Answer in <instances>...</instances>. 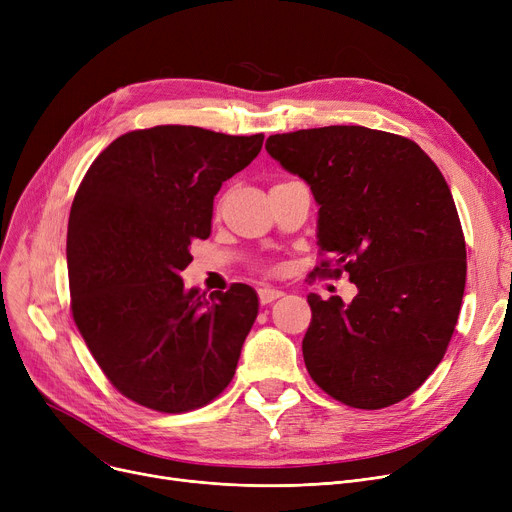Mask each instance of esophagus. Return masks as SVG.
<instances>
[{
  "label": "esophagus",
  "instance_id": "obj_1",
  "mask_svg": "<svg viewBox=\"0 0 512 512\" xmlns=\"http://www.w3.org/2000/svg\"><path fill=\"white\" fill-rule=\"evenodd\" d=\"M257 294H259V303H261V305L274 303V301H278L280 297H284V292H282V290H276V288H259Z\"/></svg>",
  "mask_w": 512,
  "mask_h": 512
}]
</instances>
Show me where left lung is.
<instances>
[{"mask_svg":"<svg viewBox=\"0 0 512 512\" xmlns=\"http://www.w3.org/2000/svg\"><path fill=\"white\" fill-rule=\"evenodd\" d=\"M265 149L319 205L326 259L311 278L357 284L351 305L307 297L309 375L348 407L396 405L442 361L463 303L465 236L442 172L411 139L365 126L272 134Z\"/></svg>","mask_w":512,"mask_h":512,"instance_id":"1","label":"left lung"}]
</instances>
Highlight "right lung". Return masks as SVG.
<instances>
[{"label": "right lung", "instance_id": "obj_1", "mask_svg": "<svg viewBox=\"0 0 512 512\" xmlns=\"http://www.w3.org/2000/svg\"><path fill=\"white\" fill-rule=\"evenodd\" d=\"M263 134L199 126L132 130L87 170L68 220L74 324L112 386L137 405L186 413L234 378L259 311L247 284L209 297L184 288L191 240L211 232L222 182L257 157Z\"/></svg>", "mask_w": 512, "mask_h": 512}]
</instances>
